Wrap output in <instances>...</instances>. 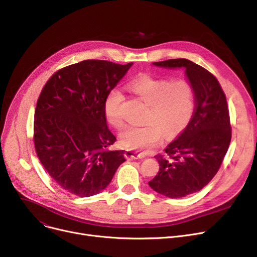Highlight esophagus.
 <instances>
[{"instance_id": "34e87169", "label": "esophagus", "mask_w": 257, "mask_h": 257, "mask_svg": "<svg viewBox=\"0 0 257 257\" xmlns=\"http://www.w3.org/2000/svg\"><path fill=\"white\" fill-rule=\"evenodd\" d=\"M125 156L129 160H133V159L144 158V157H146V154L142 153V152H139V151H136V150H126Z\"/></svg>"}]
</instances>
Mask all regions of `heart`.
<instances>
[{
    "mask_svg": "<svg viewBox=\"0 0 257 257\" xmlns=\"http://www.w3.org/2000/svg\"><path fill=\"white\" fill-rule=\"evenodd\" d=\"M129 89L149 105L142 126H128L119 134L120 143L132 150H143L157 146L163 136L173 138L187 126L194 111L192 85L183 80L169 82L149 75H140L131 80ZM124 96L114 87L108 91L103 109L109 123L119 128L123 125L121 103Z\"/></svg>",
    "mask_w": 257,
    "mask_h": 257,
    "instance_id": "obj_1",
    "label": "heart"
}]
</instances>
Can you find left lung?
Masks as SVG:
<instances>
[{"label":"left lung","instance_id":"left-lung-1","mask_svg":"<svg viewBox=\"0 0 257 257\" xmlns=\"http://www.w3.org/2000/svg\"><path fill=\"white\" fill-rule=\"evenodd\" d=\"M164 69H183L193 87L195 110L180 136L158 155L159 172L149 181L156 193L178 199L199 192L217 174L231 141L225 93L204 67L179 58L153 62Z\"/></svg>","mask_w":257,"mask_h":257}]
</instances>
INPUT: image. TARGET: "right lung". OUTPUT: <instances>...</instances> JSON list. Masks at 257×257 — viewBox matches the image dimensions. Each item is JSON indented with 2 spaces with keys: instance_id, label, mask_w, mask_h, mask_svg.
I'll use <instances>...</instances> for the list:
<instances>
[{
  "instance_id": "1",
  "label": "right lung",
  "mask_w": 257,
  "mask_h": 257,
  "mask_svg": "<svg viewBox=\"0 0 257 257\" xmlns=\"http://www.w3.org/2000/svg\"><path fill=\"white\" fill-rule=\"evenodd\" d=\"M132 64L84 60L59 70L44 86L35 108L34 146L64 191L97 195L126 161L125 151L106 149L116 139L107 127L103 105Z\"/></svg>"
}]
</instances>
